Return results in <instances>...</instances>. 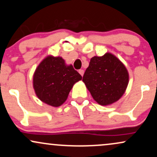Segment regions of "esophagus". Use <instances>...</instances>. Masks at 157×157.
Returning a JSON list of instances; mask_svg holds the SVG:
<instances>
[{"label": "esophagus", "instance_id": "34e87169", "mask_svg": "<svg viewBox=\"0 0 157 157\" xmlns=\"http://www.w3.org/2000/svg\"><path fill=\"white\" fill-rule=\"evenodd\" d=\"M78 72H79V73H80L81 75H82V76L83 75H84V70H83V69H80V70H79Z\"/></svg>", "mask_w": 157, "mask_h": 157}]
</instances>
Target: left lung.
I'll return each instance as SVG.
<instances>
[{
  "label": "left lung",
  "mask_w": 157,
  "mask_h": 157,
  "mask_svg": "<svg viewBox=\"0 0 157 157\" xmlns=\"http://www.w3.org/2000/svg\"><path fill=\"white\" fill-rule=\"evenodd\" d=\"M128 80L125 67L109 53L93 57L82 77L93 99L103 106L119 100L126 90Z\"/></svg>",
  "instance_id": "8db88e82"
}]
</instances>
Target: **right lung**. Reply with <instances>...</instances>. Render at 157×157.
<instances>
[{"instance_id": "obj_1", "label": "right lung", "mask_w": 157, "mask_h": 157, "mask_svg": "<svg viewBox=\"0 0 157 157\" xmlns=\"http://www.w3.org/2000/svg\"><path fill=\"white\" fill-rule=\"evenodd\" d=\"M82 80V76L67 66L61 57L48 56L35 70L33 87L37 96L45 104L59 106L67 100L73 85Z\"/></svg>"}]
</instances>
